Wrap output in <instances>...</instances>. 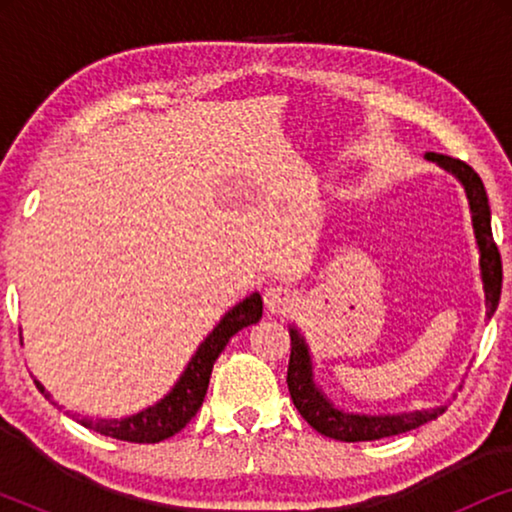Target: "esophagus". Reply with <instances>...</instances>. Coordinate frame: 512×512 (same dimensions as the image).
<instances>
[{
	"label": "esophagus",
	"mask_w": 512,
	"mask_h": 512,
	"mask_svg": "<svg viewBox=\"0 0 512 512\" xmlns=\"http://www.w3.org/2000/svg\"><path fill=\"white\" fill-rule=\"evenodd\" d=\"M263 300H265V307H268V312L272 314H289L293 307L298 305L296 291L286 284H270L268 289H265Z\"/></svg>",
	"instance_id": "34e87169"
}]
</instances>
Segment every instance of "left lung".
Returning <instances> with one entry per match:
<instances>
[{
  "label": "left lung",
  "instance_id": "left-lung-1",
  "mask_svg": "<svg viewBox=\"0 0 512 512\" xmlns=\"http://www.w3.org/2000/svg\"><path fill=\"white\" fill-rule=\"evenodd\" d=\"M426 158L445 167L447 172H452L461 184L466 188L468 205H471L473 214V228H475V240L480 247V270H482V282H485V298H487V317H492L496 312L501 298V282H503V268H501V254L496 247L494 235H492V212H489L487 191L478 172L471 165H466L464 160L440 156V153H426ZM291 335V359L289 370H286V384H289L291 401L296 405V410L303 415L307 424L314 431H319L321 436H328L333 440H342V443H359V440H380L389 436H398V433L412 431L417 426H422L431 419H436L445 408L436 410H422V412H403V415H380V417H368V415H349V412H340L333 408L331 401L324 398V394L314 387L312 382V363L310 354H307L303 335L298 333V328H289Z\"/></svg>",
  "mask_w": 512,
  "mask_h": 512
}]
</instances>
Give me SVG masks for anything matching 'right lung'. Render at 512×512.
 Returning a JSON list of instances; mask_svg holds the SVG:
<instances>
[{"instance_id": "obj_1", "label": "right lung", "mask_w": 512, "mask_h": 512, "mask_svg": "<svg viewBox=\"0 0 512 512\" xmlns=\"http://www.w3.org/2000/svg\"><path fill=\"white\" fill-rule=\"evenodd\" d=\"M261 317L263 300L258 293H251V296L244 298L240 305H235L233 310L221 319V324L207 335V340L202 342L191 363H188L184 375L179 377V382L174 384V389L163 398V401L125 419L79 417L76 422L86 426L90 431L102 433V436L128 440V443H160V440L174 436V433L184 429V426L195 417V412L200 410L202 401H205L214 361L219 359V354L223 352V347L228 345V340L233 338L237 331H242L244 326L256 324ZM37 387L44 391L39 382Z\"/></svg>"}]
</instances>
